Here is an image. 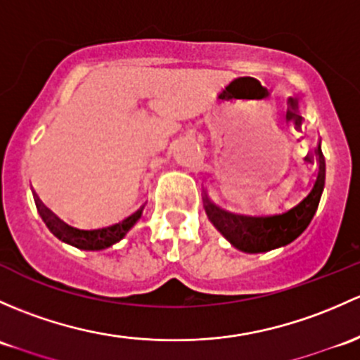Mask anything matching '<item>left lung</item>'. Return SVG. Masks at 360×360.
Here are the masks:
<instances>
[{
	"instance_id": "obj_1",
	"label": "left lung",
	"mask_w": 360,
	"mask_h": 360,
	"mask_svg": "<svg viewBox=\"0 0 360 360\" xmlns=\"http://www.w3.org/2000/svg\"><path fill=\"white\" fill-rule=\"evenodd\" d=\"M316 158L317 172L310 184V190L291 209L272 215L234 214V212L215 205L205 193L203 207H205L207 217L214 224V228L240 252L264 253L274 248L286 247L307 229L317 207H319L321 195L324 190V179H326V162H324V155L321 151V141L316 148Z\"/></svg>"
}]
</instances>
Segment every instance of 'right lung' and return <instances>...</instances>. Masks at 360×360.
I'll use <instances>...</instances> for the list:
<instances>
[{
    "label": "right lung",
    "mask_w": 360,
    "mask_h": 360,
    "mask_svg": "<svg viewBox=\"0 0 360 360\" xmlns=\"http://www.w3.org/2000/svg\"><path fill=\"white\" fill-rule=\"evenodd\" d=\"M34 202H36L37 212H39L41 219L44 221L46 228L55 234L58 240H62L63 243L72 245L75 248L81 250H103L112 247V245L119 243L124 236H126L129 231L134 228L136 222L141 219L143 209H145L146 202L143 203L139 209H136L132 214L124 217L122 221L115 222V224L103 226V228L96 229H79L74 228V226L67 224L56 214L48 209L36 195H34Z\"/></svg>",
    "instance_id": "right-lung-1"
}]
</instances>
